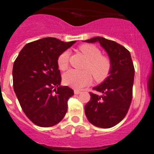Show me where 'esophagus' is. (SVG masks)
Listing matches in <instances>:
<instances>
[{"label": "esophagus", "mask_w": 154, "mask_h": 154, "mask_svg": "<svg viewBox=\"0 0 154 154\" xmlns=\"http://www.w3.org/2000/svg\"><path fill=\"white\" fill-rule=\"evenodd\" d=\"M74 92H75V95H79V94L81 93V91H80V90H75Z\"/></svg>", "instance_id": "obj_1"}]
</instances>
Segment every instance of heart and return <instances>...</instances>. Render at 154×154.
<instances>
[{
	"label": "heart",
	"mask_w": 154,
	"mask_h": 154,
	"mask_svg": "<svg viewBox=\"0 0 154 154\" xmlns=\"http://www.w3.org/2000/svg\"><path fill=\"white\" fill-rule=\"evenodd\" d=\"M79 49L88 60L86 68L90 69L96 80L101 81L106 78L111 68V63L107 57L101 56L102 53L98 48L90 44L81 46ZM69 51H64L59 55L57 64L60 69H65L69 62ZM89 70L79 71L71 69L63 75L64 84L75 89H81L91 83L92 76Z\"/></svg>",
	"instance_id": "b5f03b06"
}]
</instances>
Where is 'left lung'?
<instances>
[{
	"label": "left lung",
	"instance_id": "obj_1",
	"mask_svg": "<svg viewBox=\"0 0 154 154\" xmlns=\"http://www.w3.org/2000/svg\"><path fill=\"white\" fill-rule=\"evenodd\" d=\"M83 42H98L110 59L109 76L100 85L93 88L102 95L90 92V100L85 106L90 123L97 127L109 128L126 116L132 100L135 69L131 54L117 42L103 37H94Z\"/></svg>",
	"mask_w": 154,
	"mask_h": 154
}]
</instances>
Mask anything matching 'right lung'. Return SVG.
I'll return each mask as SVG.
<instances>
[{
	"mask_svg": "<svg viewBox=\"0 0 154 154\" xmlns=\"http://www.w3.org/2000/svg\"><path fill=\"white\" fill-rule=\"evenodd\" d=\"M75 42L51 37L34 41L26 44L15 60L14 92L24 113L38 126H53L65 116L74 91L60 85L57 59Z\"/></svg>",
	"mask_w": 154,
	"mask_h": 154,
	"instance_id": "1",
	"label": "right lung"
}]
</instances>
